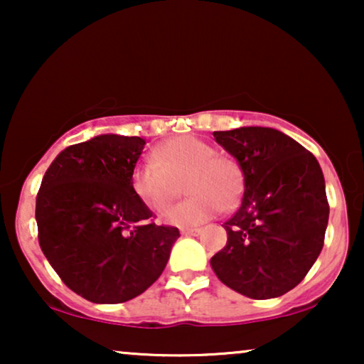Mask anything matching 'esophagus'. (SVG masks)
<instances>
[{
    "instance_id": "obj_1",
    "label": "esophagus",
    "mask_w": 364,
    "mask_h": 364,
    "mask_svg": "<svg viewBox=\"0 0 364 364\" xmlns=\"http://www.w3.org/2000/svg\"><path fill=\"white\" fill-rule=\"evenodd\" d=\"M198 232H200L198 228H182L181 230L182 235H197Z\"/></svg>"
}]
</instances>
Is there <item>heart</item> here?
<instances>
[{
	"label": "heart",
	"mask_w": 364,
	"mask_h": 364,
	"mask_svg": "<svg viewBox=\"0 0 364 364\" xmlns=\"http://www.w3.org/2000/svg\"><path fill=\"white\" fill-rule=\"evenodd\" d=\"M191 198L168 208L162 220L176 227H196L240 200L245 176L235 159L215 156L210 144L193 136L173 137L154 157L134 167L131 187L149 210L161 213L176 200L181 183Z\"/></svg>",
	"instance_id": "obj_1"
}]
</instances>
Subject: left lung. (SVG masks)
Segmentation results:
<instances>
[{
  "instance_id": "left-lung-1",
  "label": "left lung",
  "mask_w": 364,
  "mask_h": 364,
  "mask_svg": "<svg viewBox=\"0 0 364 364\" xmlns=\"http://www.w3.org/2000/svg\"><path fill=\"white\" fill-rule=\"evenodd\" d=\"M213 137L245 176L240 207L223 223L227 245L210 258L223 285L253 300L285 295L323 248L330 207L311 152L272 127L217 131Z\"/></svg>"
}]
</instances>
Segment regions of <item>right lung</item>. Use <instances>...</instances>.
Listing matches in <instances>:
<instances>
[{
  "label": "right lung",
  "instance_id": "right-lung-1",
  "mask_svg": "<svg viewBox=\"0 0 364 364\" xmlns=\"http://www.w3.org/2000/svg\"><path fill=\"white\" fill-rule=\"evenodd\" d=\"M146 141L101 134L64 149L36 197L38 238L66 287L92 303H124L161 277L176 227L149 222L131 173Z\"/></svg>",
  "mask_w": 364,
  "mask_h": 364
}]
</instances>
